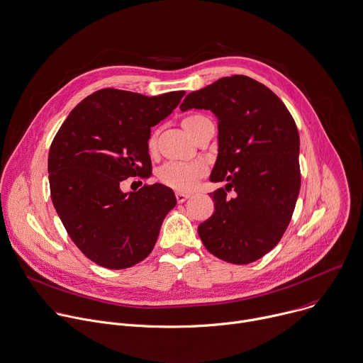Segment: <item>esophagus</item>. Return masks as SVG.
Masks as SVG:
<instances>
[{
  "label": "esophagus",
  "instance_id": "34e87169",
  "mask_svg": "<svg viewBox=\"0 0 363 363\" xmlns=\"http://www.w3.org/2000/svg\"><path fill=\"white\" fill-rule=\"evenodd\" d=\"M175 196H177V201H178L179 203H182V202H185L191 195H189V194H185V192H181V191H177Z\"/></svg>",
  "mask_w": 363,
  "mask_h": 363
}]
</instances>
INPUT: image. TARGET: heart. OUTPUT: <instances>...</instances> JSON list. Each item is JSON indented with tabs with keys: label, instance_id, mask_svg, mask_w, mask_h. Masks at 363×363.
<instances>
[{
	"label": "heart",
	"instance_id": "heart-1",
	"mask_svg": "<svg viewBox=\"0 0 363 363\" xmlns=\"http://www.w3.org/2000/svg\"><path fill=\"white\" fill-rule=\"evenodd\" d=\"M208 121L206 116L201 113L188 115L182 119L184 130L194 138L202 124ZM148 150L152 152L155 150V138L151 137L148 141ZM206 168L199 162H168L158 171V179L174 189L191 191L196 186L199 179L205 175Z\"/></svg>",
	"mask_w": 363,
	"mask_h": 363
}]
</instances>
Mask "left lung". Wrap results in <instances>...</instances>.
<instances>
[{
  "instance_id": "left-lung-1",
  "label": "left lung",
  "mask_w": 363,
  "mask_h": 363,
  "mask_svg": "<svg viewBox=\"0 0 363 363\" xmlns=\"http://www.w3.org/2000/svg\"><path fill=\"white\" fill-rule=\"evenodd\" d=\"M181 111L209 109L218 119V157L209 179L215 212L198 226L216 258L251 264L281 240L301 188L299 134L284 102L264 84L223 77L188 94ZM233 189L229 199L225 191Z\"/></svg>"
}]
</instances>
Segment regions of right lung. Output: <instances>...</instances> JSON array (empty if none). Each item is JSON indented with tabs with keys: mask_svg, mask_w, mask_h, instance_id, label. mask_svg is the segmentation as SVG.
<instances>
[{
	"mask_svg": "<svg viewBox=\"0 0 363 363\" xmlns=\"http://www.w3.org/2000/svg\"><path fill=\"white\" fill-rule=\"evenodd\" d=\"M184 95L99 89L57 133L48 155L51 199L72 242L96 265L125 269L154 250L164 218L177 205L174 191L154 184L123 192L119 184L151 175V127Z\"/></svg>",
	"mask_w": 363,
	"mask_h": 363,
	"instance_id": "1",
	"label": "right lung"
}]
</instances>
